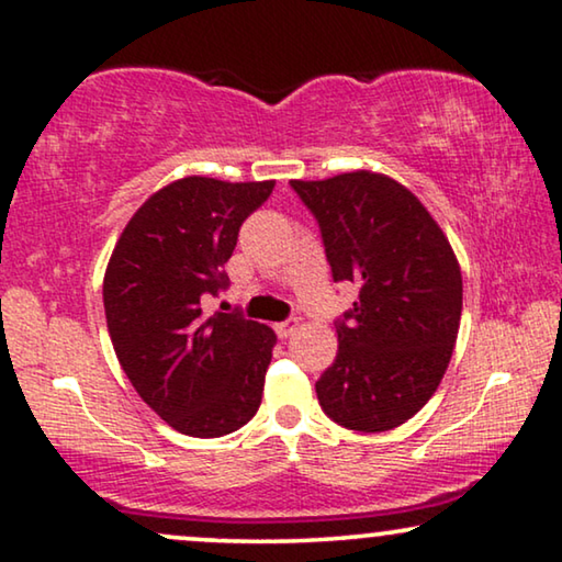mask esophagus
Wrapping results in <instances>:
<instances>
[{
    "label": "esophagus",
    "mask_w": 562,
    "mask_h": 562,
    "mask_svg": "<svg viewBox=\"0 0 562 562\" xmlns=\"http://www.w3.org/2000/svg\"><path fill=\"white\" fill-rule=\"evenodd\" d=\"M299 329V319H286V322H279L276 325V333H279V337H291Z\"/></svg>",
    "instance_id": "34e87169"
}]
</instances>
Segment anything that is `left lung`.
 Returning <instances> with one entry per match:
<instances>
[{
	"instance_id": "left-lung-1",
	"label": "left lung",
	"mask_w": 562,
	"mask_h": 562,
	"mask_svg": "<svg viewBox=\"0 0 562 562\" xmlns=\"http://www.w3.org/2000/svg\"><path fill=\"white\" fill-rule=\"evenodd\" d=\"M291 187L319 222L333 279L358 286L317 398L337 425L386 432L412 419L448 371L463 312L458 258L425 204L389 176Z\"/></svg>"
}]
</instances>
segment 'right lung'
Returning a JSON list of instances; mask_svg holds the SVG:
<instances>
[{
  "label": "right lung",
  "mask_w": 562,
  "mask_h": 562,
  "mask_svg": "<svg viewBox=\"0 0 562 562\" xmlns=\"http://www.w3.org/2000/svg\"><path fill=\"white\" fill-rule=\"evenodd\" d=\"M276 181L187 176L133 214L104 273V314L122 371L181 435L222 437L256 417L276 335L243 314L204 312L227 286L240 225Z\"/></svg>",
  "instance_id": "right-lung-1"
}]
</instances>
